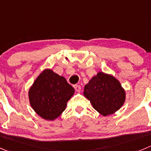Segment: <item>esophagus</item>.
Returning a JSON list of instances; mask_svg holds the SVG:
<instances>
[{"mask_svg": "<svg viewBox=\"0 0 151 151\" xmlns=\"http://www.w3.org/2000/svg\"><path fill=\"white\" fill-rule=\"evenodd\" d=\"M74 88L77 92H80V90H81V87H80V86H79V85H75V86H74Z\"/></svg>", "mask_w": 151, "mask_h": 151, "instance_id": "esophagus-1", "label": "esophagus"}]
</instances>
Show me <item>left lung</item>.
I'll return each mask as SVG.
<instances>
[{
    "label": "left lung",
    "instance_id": "8db88e82",
    "mask_svg": "<svg viewBox=\"0 0 151 151\" xmlns=\"http://www.w3.org/2000/svg\"><path fill=\"white\" fill-rule=\"evenodd\" d=\"M85 97L102 116L113 114L125 103L126 92L120 82L111 74L99 71L85 86Z\"/></svg>",
    "mask_w": 151,
    "mask_h": 151
}]
</instances>
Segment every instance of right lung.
Returning a JSON list of instances; mask_svg holds the SVG:
<instances>
[{
    "label": "right lung",
    "mask_w": 151,
    "mask_h": 151,
    "mask_svg": "<svg viewBox=\"0 0 151 151\" xmlns=\"http://www.w3.org/2000/svg\"><path fill=\"white\" fill-rule=\"evenodd\" d=\"M74 88L51 68L43 70L29 90V103L37 114L48 121L59 117L67 102L74 94Z\"/></svg>",
    "instance_id": "add662e5"
}]
</instances>
